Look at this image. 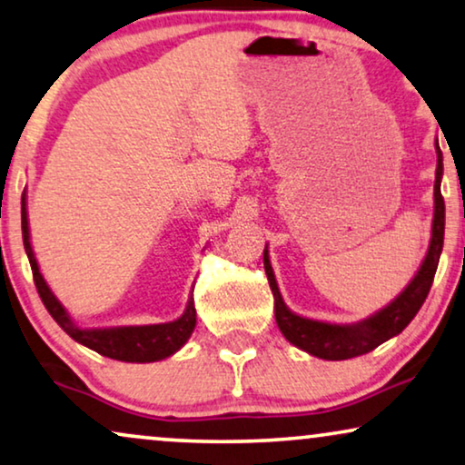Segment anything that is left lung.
<instances>
[{
	"label": "left lung",
	"mask_w": 465,
	"mask_h": 465,
	"mask_svg": "<svg viewBox=\"0 0 465 465\" xmlns=\"http://www.w3.org/2000/svg\"><path fill=\"white\" fill-rule=\"evenodd\" d=\"M436 183H434V223H431V242L428 248V257L417 272V276L411 280V284L398 295L388 307L377 312L375 316L362 320L358 324H329L318 322V320L301 318L292 313L284 305L280 297L276 278H273L270 257L267 251L263 252L265 273L270 280V289L273 292V307H276V322L282 331V335L289 339L292 345L307 354L324 358V361H348L362 354H369L377 345L388 341L398 332L407 329V324L415 318L420 307L426 301L428 292L434 282V273L438 267V259L442 252L444 242V198L440 193V179H442V152L436 141Z\"/></svg>",
	"instance_id": "obj_1"
}]
</instances>
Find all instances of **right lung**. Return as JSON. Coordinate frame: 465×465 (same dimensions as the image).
Masks as SVG:
<instances>
[{
	"label": "right lung",
	"mask_w": 465,
	"mask_h": 465,
	"mask_svg": "<svg viewBox=\"0 0 465 465\" xmlns=\"http://www.w3.org/2000/svg\"><path fill=\"white\" fill-rule=\"evenodd\" d=\"M21 225H23V244L27 251L31 272H34L35 289L42 297L45 310L56 320V324L67 332L77 343L99 351L101 356L114 358L122 362H155L162 358H168L181 350L189 337H192L195 326V307L193 299H189L187 310L179 320L166 324H149V326H120V329H80L71 322L69 313L58 303V299L52 295V291L45 284V280L39 273L34 248L29 242V223H27V208H25V193L21 202Z\"/></svg>",
	"instance_id": "obj_1"
}]
</instances>
